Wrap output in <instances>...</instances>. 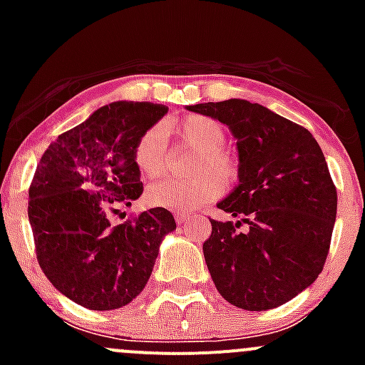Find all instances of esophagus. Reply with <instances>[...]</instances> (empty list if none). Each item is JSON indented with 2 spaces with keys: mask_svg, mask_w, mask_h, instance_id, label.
<instances>
[{
  "mask_svg": "<svg viewBox=\"0 0 365 365\" xmlns=\"http://www.w3.org/2000/svg\"><path fill=\"white\" fill-rule=\"evenodd\" d=\"M189 219H192V215H189V213H183V212H176L175 213L176 224H185Z\"/></svg>",
  "mask_w": 365,
  "mask_h": 365,
  "instance_id": "esophagus-1",
  "label": "esophagus"
}]
</instances>
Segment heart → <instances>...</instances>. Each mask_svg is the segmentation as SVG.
Returning <instances> with one entry per match:
<instances>
[{
    "mask_svg": "<svg viewBox=\"0 0 365 365\" xmlns=\"http://www.w3.org/2000/svg\"><path fill=\"white\" fill-rule=\"evenodd\" d=\"M187 148L197 152L192 162L194 176L185 180L168 178L153 183L146 190L152 206L178 212H192L222 196L224 183L238 180L240 162L237 155L224 148L226 130L213 118L189 114L176 123L165 125ZM134 164L143 178L155 180L165 173L169 164L168 135L164 127L153 125L141 134L134 146Z\"/></svg>",
    "mask_w": 365,
    "mask_h": 365,
    "instance_id": "heart-1",
    "label": "heart"
}]
</instances>
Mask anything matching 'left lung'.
Instances as JSON below:
<instances>
[{
	"instance_id": "1",
	"label": "left lung",
	"mask_w": 365,
	"mask_h": 365,
	"mask_svg": "<svg viewBox=\"0 0 365 365\" xmlns=\"http://www.w3.org/2000/svg\"><path fill=\"white\" fill-rule=\"evenodd\" d=\"M217 118L238 139L240 183L217 208L240 220H213L203 254L217 292L245 311L286 304L323 270L337 190L311 132L240 98L189 106ZM248 224V230L237 227Z\"/></svg>"
}]
</instances>
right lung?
<instances>
[{"label":"right lung","mask_w":365,"mask_h":365,"mask_svg":"<svg viewBox=\"0 0 365 365\" xmlns=\"http://www.w3.org/2000/svg\"><path fill=\"white\" fill-rule=\"evenodd\" d=\"M168 108L113 102L58 135L29 185L28 217L40 268L51 284L83 307L111 311L143 292L171 212L152 208L111 224L143 194L134 146Z\"/></svg>","instance_id":"right-lung-1"}]
</instances>
